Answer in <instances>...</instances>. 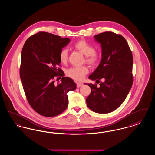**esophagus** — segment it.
Returning <instances> with one entry per match:
<instances>
[{
    "label": "esophagus",
    "instance_id": "obj_1",
    "mask_svg": "<svg viewBox=\"0 0 155 155\" xmlns=\"http://www.w3.org/2000/svg\"><path fill=\"white\" fill-rule=\"evenodd\" d=\"M76 85H77V88H80L83 84H82V83H81V82H77V83H76Z\"/></svg>",
    "mask_w": 155,
    "mask_h": 155
}]
</instances>
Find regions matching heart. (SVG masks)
I'll return each instance as SVG.
<instances>
[{"mask_svg": "<svg viewBox=\"0 0 155 155\" xmlns=\"http://www.w3.org/2000/svg\"><path fill=\"white\" fill-rule=\"evenodd\" d=\"M74 48L85 56V61L92 66L96 65L101 59V54L99 52L95 51L94 47L89 44L85 40H80L75 42ZM60 60L61 63H66L68 61V51L62 49L59 54ZM88 67L87 66L74 67L68 69L67 71V75L77 81L83 80L86 74L88 73Z\"/></svg>", "mask_w": 155, "mask_h": 155, "instance_id": "b5f03b06", "label": "heart"}]
</instances>
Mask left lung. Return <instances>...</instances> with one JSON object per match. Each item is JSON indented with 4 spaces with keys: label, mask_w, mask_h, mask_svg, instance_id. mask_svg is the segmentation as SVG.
<instances>
[{
    "label": "left lung",
    "mask_w": 155,
    "mask_h": 155,
    "mask_svg": "<svg viewBox=\"0 0 155 155\" xmlns=\"http://www.w3.org/2000/svg\"><path fill=\"white\" fill-rule=\"evenodd\" d=\"M94 38L101 44L102 58L89 78L99 81L100 87H97L96 84H87L91 92L86 101L91 110L108 113L123 103L132 87L133 54L125 38L121 35L107 31ZM100 79L103 81L101 82Z\"/></svg>",
    "instance_id": "obj_1"
}]
</instances>
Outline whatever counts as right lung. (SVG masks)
I'll list each match as a JSON object with an SVG mask.
<instances>
[{"label":"right lung","instance_id":"obj_1","mask_svg":"<svg viewBox=\"0 0 155 155\" xmlns=\"http://www.w3.org/2000/svg\"><path fill=\"white\" fill-rule=\"evenodd\" d=\"M70 41L67 38L39 32L28 38L22 48L20 75L23 89L32 108L45 117H54L65 110L67 93L76 89L74 81L64 77L58 67L60 52ZM55 76L62 77L60 83L55 84Z\"/></svg>","mask_w":155,"mask_h":155}]
</instances>
